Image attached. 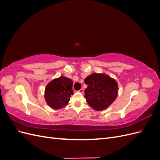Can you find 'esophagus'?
<instances>
[{
	"label": "esophagus",
	"instance_id": "obj_1",
	"mask_svg": "<svg viewBox=\"0 0 160 160\" xmlns=\"http://www.w3.org/2000/svg\"><path fill=\"white\" fill-rule=\"evenodd\" d=\"M78 91L79 92V93H83V92H84V90H83V89H80Z\"/></svg>",
	"mask_w": 160,
	"mask_h": 160
}]
</instances>
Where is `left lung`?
<instances>
[{
	"label": "left lung",
	"instance_id": "left-lung-1",
	"mask_svg": "<svg viewBox=\"0 0 160 160\" xmlns=\"http://www.w3.org/2000/svg\"><path fill=\"white\" fill-rule=\"evenodd\" d=\"M86 101L97 111L108 108L115 100L118 93L117 82L107 75L93 73L85 79Z\"/></svg>",
	"mask_w": 160,
	"mask_h": 160
}]
</instances>
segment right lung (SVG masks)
I'll list each match as a JSON object with an SVG mask.
<instances>
[{
    "mask_svg": "<svg viewBox=\"0 0 160 160\" xmlns=\"http://www.w3.org/2000/svg\"><path fill=\"white\" fill-rule=\"evenodd\" d=\"M72 81L67 77H60L53 79L46 87L45 98L47 103L54 109H59L68 103L72 90Z\"/></svg>",
    "mask_w": 160,
    "mask_h": 160,
    "instance_id": "right-lung-1",
    "label": "right lung"
}]
</instances>
